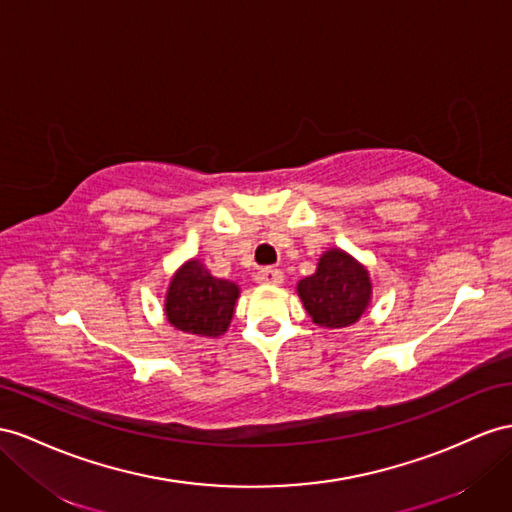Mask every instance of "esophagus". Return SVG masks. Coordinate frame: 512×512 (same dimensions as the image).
I'll list each match as a JSON object with an SVG mask.
<instances>
[{"mask_svg":"<svg viewBox=\"0 0 512 512\" xmlns=\"http://www.w3.org/2000/svg\"><path fill=\"white\" fill-rule=\"evenodd\" d=\"M255 279L261 285H281L283 283V272L279 268H261L255 274Z\"/></svg>","mask_w":512,"mask_h":512,"instance_id":"obj_1","label":"esophagus"}]
</instances>
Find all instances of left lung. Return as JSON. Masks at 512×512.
Returning <instances> with one entry per match:
<instances>
[{
	"label": "left lung",
	"mask_w": 512,
	"mask_h": 512,
	"mask_svg": "<svg viewBox=\"0 0 512 512\" xmlns=\"http://www.w3.org/2000/svg\"><path fill=\"white\" fill-rule=\"evenodd\" d=\"M296 290L311 320L326 329L355 324L372 300L368 268L342 248H329L316 272L298 281Z\"/></svg>",
	"instance_id": "8db88e82"
}]
</instances>
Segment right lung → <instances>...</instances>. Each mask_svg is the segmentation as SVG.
<instances>
[{"mask_svg":"<svg viewBox=\"0 0 512 512\" xmlns=\"http://www.w3.org/2000/svg\"><path fill=\"white\" fill-rule=\"evenodd\" d=\"M238 296V285L212 277L199 259H190L170 279L164 311L183 333L218 337L229 329Z\"/></svg>","mask_w":512,"mask_h":512,"instance_id":"1","label":"right lung"}]
</instances>
